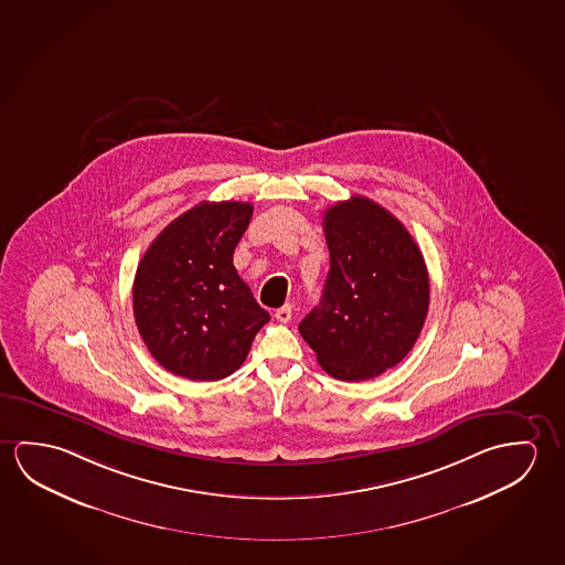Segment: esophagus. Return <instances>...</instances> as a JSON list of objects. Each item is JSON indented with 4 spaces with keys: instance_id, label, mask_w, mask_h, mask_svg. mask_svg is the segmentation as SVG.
Returning a JSON list of instances; mask_svg holds the SVG:
<instances>
[{
    "instance_id": "esophagus-1",
    "label": "esophagus",
    "mask_w": 565,
    "mask_h": 565,
    "mask_svg": "<svg viewBox=\"0 0 565 565\" xmlns=\"http://www.w3.org/2000/svg\"><path fill=\"white\" fill-rule=\"evenodd\" d=\"M273 316L277 318L278 322H290V318H292V308H290V305L280 306V308H277V310H275V313H273Z\"/></svg>"
}]
</instances>
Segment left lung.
Returning <instances> with one entry per match:
<instances>
[{"mask_svg":"<svg viewBox=\"0 0 565 565\" xmlns=\"http://www.w3.org/2000/svg\"><path fill=\"white\" fill-rule=\"evenodd\" d=\"M330 270L322 302L298 323L328 375L367 381L401 363L418 340L430 278L413 235L365 196L323 214Z\"/></svg>","mask_w":565,"mask_h":565,"instance_id":"1","label":"left lung"}]
</instances>
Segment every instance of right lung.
I'll return each instance as SVG.
<instances>
[{"label":"right lung","mask_w":565,"mask_h":565,"mask_svg":"<svg viewBox=\"0 0 565 565\" xmlns=\"http://www.w3.org/2000/svg\"><path fill=\"white\" fill-rule=\"evenodd\" d=\"M252 215L247 202H202L167 225L137 267V330L152 358L174 375H232L270 320L233 267Z\"/></svg>","instance_id":"1"}]
</instances>
